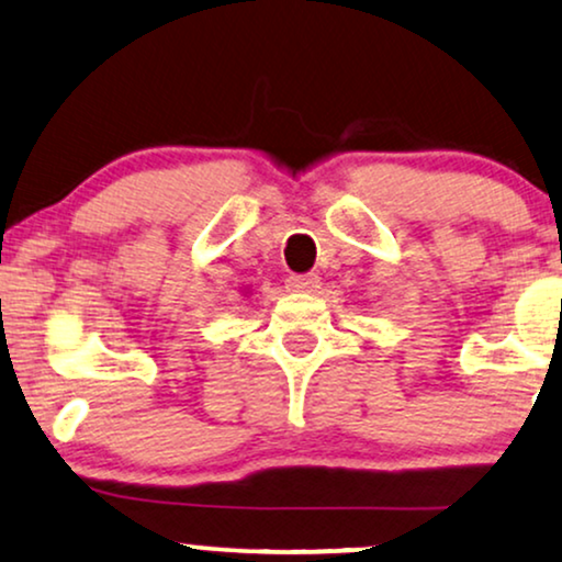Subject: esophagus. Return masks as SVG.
Here are the masks:
<instances>
[{"mask_svg": "<svg viewBox=\"0 0 562 562\" xmlns=\"http://www.w3.org/2000/svg\"><path fill=\"white\" fill-rule=\"evenodd\" d=\"M316 288H318L316 274H290L288 277V290H293V293H314Z\"/></svg>", "mask_w": 562, "mask_h": 562, "instance_id": "obj_1", "label": "esophagus"}]
</instances>
